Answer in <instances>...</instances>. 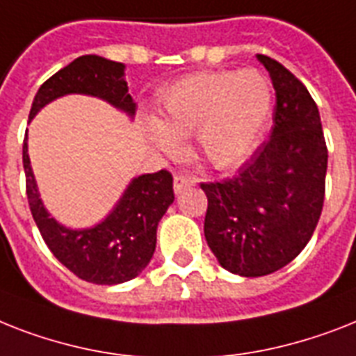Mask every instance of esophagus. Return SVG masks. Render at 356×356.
Listing matches in <instances>:
<instances>
[{
	"instance_id": "34e87169",
	"label": "esophagus",
	"mask_w": 356,
	"mask_h": 356,
	"mask_svg": "<svg viewBox=\"0 0 356 356\" xmlns=\"http://www.w3.org/2000/svg\"><path fill=\"white\" fill-rule=\"evenodd\" d=\"M193 186H195V179L183 175V173H181V175H175V179H173V192L175 193H183Z\"/></svg>"
}]
</instances>
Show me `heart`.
Returning a JSON list of instances; mask_svg holds the SVG:
<instances>
[{
	"label": "heart",
	"mask_w": 356,
	"mask_h": 356,
	"mask_svg": "<svg viewBox=\"0 0 356 356\" xmlns=\"http://www.w3.org/2000/svg\"><path fill=\"white\" fill-rule=\"evenodd\" d=\"M273 108V88L256 69L188 74L164 93L153 140L175 152L177 138L195 135L197 153L213 168H232L258 140Z\"/></svg>",
	"instance_id": "1"
}]
</instances>
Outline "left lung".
Wrapping results in <instances>:
<instances>
[{
	"label": "left lung",
	"instance_id": "1",
	"mask_svg": "<svg viewBox=\"0 0 356 356\" xmlns=\"http://www.w3.org/2000/svg\"><path fill=\"white\" fill-rule=\"evenodd\" d=\"M258 60L276 91L270 138L232 179L201 183L208 247L221 267L247 278L276 273L309 243L327 172L320 113L307 88L273 58Z\"/></svg>",
	"mask_w": 356,
	"mask_h": 356
}]
</instances>
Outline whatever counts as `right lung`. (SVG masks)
<instances>
[{
    "instance_id": "obj_1",
    "label": "right lung",
    "mask_w": 356,
    "mask_h": 356,
    "mask_svg": "<svg viewBox=\"0 0 356 356\" xmlns=\"http://www.w3.org/2000/svg\"><path fill=\"white\" fill-rule=\"evenodd\" d=\"M69 93L93 95L133 117L135 102L124 80V65L97 54H86L45 80L34 97L29 118L45 104ZM23 170L31 213L49 250L80 280L97 285H117L143 273L155 252L157 225L173 203V177L168 170L133 179L122 199L102 223L71 230L56 223L43 207L23 140Z\"/></svg>"
}]
</instances>
